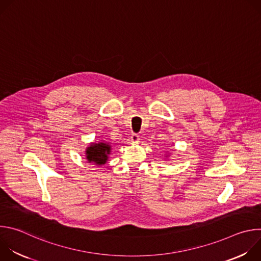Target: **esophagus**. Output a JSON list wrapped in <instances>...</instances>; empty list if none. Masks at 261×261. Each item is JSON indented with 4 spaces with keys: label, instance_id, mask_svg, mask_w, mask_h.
<instances>
[{
    "label": "esophagus",
    "instance_id": "34e87169",
    "mask_svg": "<svg viewBox=\"0 0 261 261\" xmlns=\"http://www.w3.org/2000/svg\"><path fill=\"white\" fill-rule=\"evenodd\" d=\"M131 140H132V142H134V143L138 142V140H139V136H138V134L133 133V134H132V136H131Z\"/></svg>",
    "mask_w": 261,
    "mask_h": 261
}]
</instances>
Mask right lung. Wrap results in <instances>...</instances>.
Instances as JSON below:
<instances>
[{
    "mask_svg": "<svg viewBox=\"0 0 261 261\" xmlns=\"http://www.w3.org/2000/svg\"><path fill=\"white\" fill-rule=\"evenodd\" d=\"M110 145L108 143L100 142V143H94L92 146L88 147L87 150V159L90 162H95L96 164H104L108 158V155L110 153Z\"/></svg>",
    "mask_w": 261,
    "mask_h": 261,
    "instance_id": "add662e5",
    "label": "right lung"
}]
</instances>
